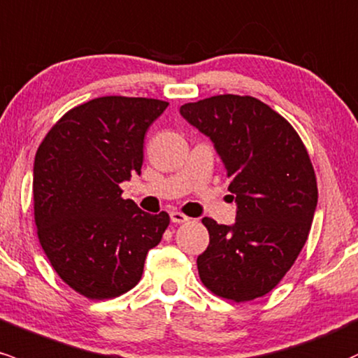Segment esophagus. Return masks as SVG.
I'll return each instance as SVG.
<instances>
[{
	"label": "esophagus",
	"mask_w": 358,
	"mask_h": 358,
	"mask_svg": "<svg viewBox=\"0 0 358 358\" xmlns=\"http://www.w3.org/2000/svg\"><path fill=\"white\" fill-rule=\"evenodd\" d=\"M170 219H171V222H175V224H183V222L190 221L185 214H182V212H178V210H171Z\"/></svg>",
	"instance_id": "34e87169"
}]
</instances>
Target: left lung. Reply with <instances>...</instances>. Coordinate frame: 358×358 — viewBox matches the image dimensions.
Returning <instances> with one entry per match:
<instances>
[{
  "label": "left lung",
  "mask_w": 358,
  "mask_h": 358,
  "mask_svg": "<svg viewBox=\"0 0 358 358\" xmlns=\"http://www.w3.org/2000/svg\"><path fill=\"white\" fill-rule=\"evenodd\" d=\"M180 113L212 141L238 207L233 226L202 219L210 241L197 258L200 280L224 299L265 296L311 229L317 185L308 151L292 125L253 96H210Z\"/></svg>",
  "instance_id": "obj_1"
}]
</instances>
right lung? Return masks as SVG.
Returning <instances> with one entry per match:
<instances>
[{
    "mask_svg": "<svg viewBox=\"0 0 358 358\" xmlns=\"http://www.w3.org/2000/svg\"><path fill=\"white\" fill-rule=\"evenodd\" d=\"M168 107L155 98L100 96L71 108L47 132L34 163L38 241L59 277L88 299L131 290L170 224L120 197L141 175L144 136Z\"/></svg>",
    "mask_w": 358,
    "mask_h": 358,
    "instance_id": "right-lung-1",
    "label": "right lung"
}]
</instances>
